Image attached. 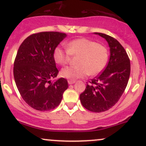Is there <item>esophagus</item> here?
<instances>
[{
  "mask_svg": "<svg viewBox=\"0 0 146 146\" xmlns=\"http://www.w3.org/2000/svg\"><path fill=\"white\" fill-rule=\"evenodd\" d=\"M75 82V80H68V83L69 84H74Z\"/></svg>",
  "mask_w": 146,
  "mask_h": 146,
  "instance_id": "esophagus-1",
  "label": "esophagus"
}]
</instances>
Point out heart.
<instances>
[{
	"label": "heart",
	"mask_w": 146,
	"mask_h": 146,
	"mask_svg": "<svg viewBox=\"0 0 146 146\" xmlns=\"http://www.w3.org/2000/svg\"><path fill=\"white\" fill-rule=\"evenodd\" d=\"M66 48L57 46L53 51L55 62L60 65L69 62L71 56H79L78 66H66L61 71L63 78L75 80L88 75H98L108 62V52L104 45L87 38H78L66 44Z\"/></svg>",
	"instance_id": "heart-1"
}]
</instances>
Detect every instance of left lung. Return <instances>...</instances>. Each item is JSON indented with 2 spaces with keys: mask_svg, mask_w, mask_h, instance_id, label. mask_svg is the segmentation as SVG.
I'll return each instance as SVG.
<instances>
[{
  "mask_svg": "<svg viewBox=\"0 0 146 146\" xmlns=\"http://www.w3.org/2000/svg\"><path fill=\"white\" fill-rule=\"evenodd\" d=\"M95 33L108 42L110 59L104 70L86 85L80 99L86 109L101 113L115 106L124 92L130 74V62L125 48L115 38L104 33Z\"/></svg>",
  "mask_w": 146,
  "mask_h": 146,
  "instance_id": "obj_1",
  "label": "left lung"
}]
</instances>
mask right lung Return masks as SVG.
I'll use <instances>...</instances> for the list:
<instances>
[{"label": "right lung", "mask_w": 146, "mask_h": 146, "mask_svg": "<svg viewBox=\"0 0 146 146\" xmlns=\"http://www.w3.org/2000/svg\"><path fill=\"white\" fill-rule=\"evenodd\" d=\"M66 36L65 33L58 31L33 33L18 48L14 64L15 82L22 98L33 109H54L67 89L66 79L51 82L59 73L53 51Z\"/></svg>", "instance_id": "right-lung-1"}]
</instances>
